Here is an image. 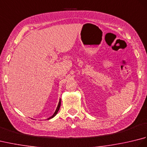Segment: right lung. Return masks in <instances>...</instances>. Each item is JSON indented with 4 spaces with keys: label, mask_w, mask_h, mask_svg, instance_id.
Listing matches in <instances>:
<instances>
[{
    "label": "right lung",
    "mask_w": 147,
    "mask_h": 147,
    "mask_svg": "<svg viewBox=\"0 0 147 147\" xmlns=\"http://www.w3.org/2000/svg\"><path fill=\"white\" fill-rule=\"evenodd\" d=\"M61 99L59 100V104H58V105H57V109H56V110H55V112H54V114H53L52 116H51V117H50L49 118H48L47 119H52V117H54L55 116V115L57 114V112H58V111H59V109H60V107H61Z\"/></svg>",
    "instance_id": "add662e5"
}]
</instances>
